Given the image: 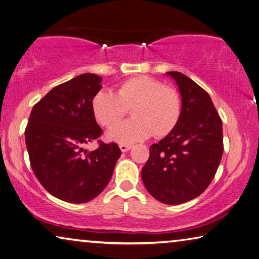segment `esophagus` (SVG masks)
I'll use <instances>...</instances> for the list:
<instances>
[{"label": "esophagus", "instance_id": "obj_1", "mask_svg": "<svg viewBox=\"0 0 259 259\" xmlns=\"http://www.w3.org/2000/svg\"><path fill=\"white\" fill-rule=\"evenodd\" d=\"M133 148V145L130 144H124V143H122V144H119V149H121L122 152H126L129 151V150Z\"/></svg>", "mask_w": 259, "mask_h": 259}]
</instances>
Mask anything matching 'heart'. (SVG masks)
<instances>
[{"label": "heart", "mask_w": 259, "mask_h": 259, "mask_svg": "<svg viewBox=\"0 0 259 259\" xmlns=\"http://www.w3.org/2000/svg\"><path fill=\"white\" fill-rule=\"evenodd\" d=\"M130 107L133 118L108 131V140L134 143L152 133L157 137L165 136L175 129L181 113L178 93L145 75L125 80L116 93L100 91L92 100L93 114L106 128L116 125Z\"/></svg>", "instance_id": "1"}]
</instances>
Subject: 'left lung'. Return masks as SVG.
<instances>
[{
    "label": "left lung",
    "mask_w": 259,
    "mask_h": 259,
    "mask_svg": "<svg viewBox=\"0 0 259 259\" xmlns=\"http://www.w3.org/2000/svg\"><path fill=\"white\" fill-rule=\"evenodd\" d=\"M181 96L179 121L150 146L142 168L148 192L158 201L180 204L199 196L213 180L223 153L222 121L210 96L180 72H167Z\"/></svg>",
    "instance_id": "8db88e82"
}]
</instances>
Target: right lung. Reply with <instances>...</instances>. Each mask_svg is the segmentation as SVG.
Masks as SVG:
<instances>
[{
	"label": "right lung",
	"instance_id": "right-lung-1",
	"mask_svg": "<svg viewBox=\"0 0 259 259\" xmlns=\"http://www.w3.org/2000/svg\"><path fill=\"white\" fill-rule=\"evenodd\" d=\"M101 82L93 73L80 74L50 91L30 114L25 144L31 167L45 190L63 201L83 203L98 196L121 156L115 143L83 149L102 134L92 110Z\"/></svg>",
	"mask_w": 259,
	"mask_h": 259
}]
</instances>
